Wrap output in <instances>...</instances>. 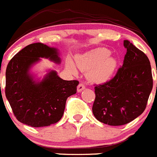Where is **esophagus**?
Here are the masks:
<instances>
[{
	"instance_id": "obj_1",
	"label": "esophagus",
	"mask_w": 157,
	"mask_h": 157,
	"mask_svg": "<svg viewBox=\"0 0 157 157\" xmlns=\"http://www.w3.org/2000/svg\"><path fill=\"white\" fill-rule=\"evenodd\" d=\"M85 85L82 83H80L78 85V87H77V91H78V92H81V91H82V90L85 89Z\"/></svg>"
}]
</instances>
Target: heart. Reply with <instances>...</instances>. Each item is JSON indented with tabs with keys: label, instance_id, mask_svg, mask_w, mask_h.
<instances>
[{
	"label": "heart",
	"instance_id": "heart-1",
	"mask_svg": "<svg viewBox=\"0 0 157 157\" xmlns=\"http://www.w3.org/2000/svg\"><path fill=\"white\" fill-rule=\"evenodd\" d=\"M111 52L106 48L99 47L90 50L76 58V65L82 72H88L87 76L94 83H105L111 79L116 69V61L109 56ZM68 67L72 73L77 70L72 62L68 63Z\"/></svg>",
	"mask_w": 157,
	"mask_h": 157
}]
</instances>
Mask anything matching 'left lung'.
I'll list each match as a JSON object with an SVG mask.
<instances>
[{"mask_svg":"<svg viewBox=\"0 0 157 157\" xmlns=\"http://www.w3.org/2000/svg\"><path fill=\"white\" fill-rule=\"evenodd\" d=\"M124 46L127 53L123 66L114 78L94 87L93 114L111 126L126 124L140 115L153 88L148 57L128 40L124 41Z\"/></svg>","mask_w":157,"mask_h":157,"instance_id":"8db88e82","label":"left lung"}]
</instances>
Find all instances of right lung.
Instances as JSON below:
<instances>
[{
    "instance_id": "1",
    "label": "right lung",
    "mask_w": 157,
    "mask_h": 157,
    "mask_svg": "<svg viewBox=\"0 0 157 157\" xmlns=\"http://www.w3.org/2000/svg\"><path fill=\"white\" fill-rule=\"evenodd\" d=\"M40 58L61 63L57 49L41 43L29 44L18 52L6 69V98L21 123L33 128L56 124L62 118L69 96L76 93L78 81L62 79L49 71L41 82L29 74Z\"/></svg>"
}]
</instances>
